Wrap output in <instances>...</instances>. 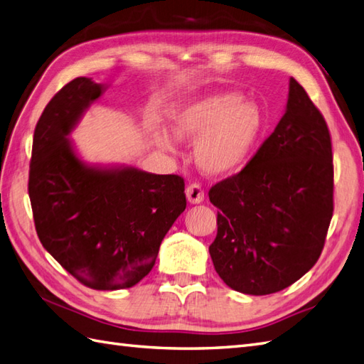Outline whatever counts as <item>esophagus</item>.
<instances>
[{
  "label": "esophagus",
  "mask_w": 364,
  "mask_h": 364,
  "mask_svg": "<svg viewBox=\"0 0 364 364\" xmlns=\"http://www.w3.org/2000/svg\"><path fill=\"white\" fill-rule=\"evenodd\" d=\"M185 194H187V199L190 203H200L205 198V194H203V190L199 183H191L185 190Z\"/></svg>",
  "instance_id": "obj_1"
}]
</instances>
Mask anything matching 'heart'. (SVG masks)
Masks as SVG:
<instances>
[{"label": "heart", "mask_w": 364, "mask_h": 364, "mask_svg": "<svg viewBox=\"0 0 364 364\" xmlns=\"http://www.w3.org/2000/svg\"><path fill=\"white\" fill-rule=\"evenodd\" d=\"M170 123L177 140H198L194 159L203 173L228 176L249 161L265 129V115L256 102L224 91L181 105L171 112ZM151 137L164 151L174 149L168 132L154 131Z\"/></svg>", "instance_id": "b5f03b06"}]
</instances>
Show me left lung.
<instances>
[{
    "mask_svg": "<svg viewBox=\"0 0 364 364\" xmlns=\"http://www.w3.org/2000/svg\"><path fill=\"white\" fill-rule=\"evenodd\" d=\"M219 208L213 265L245 295H269L314 267L333 213L329 128L304 87L290 78L286 112L252 161L211 187Z\"/></svg>",
    "mask_w": 364,
    "mask_h": 364,
    "instance_id": "1",
    "label": "left lung"
}]
</instances>
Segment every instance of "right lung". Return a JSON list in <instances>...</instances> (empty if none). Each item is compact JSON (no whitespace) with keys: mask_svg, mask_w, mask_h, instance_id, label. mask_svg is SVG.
I'll list each match as a JSON object with an SVG mask.
<instances>
[{"mask_svg":"<svg viewBox=\"0 0 364 364\" xmlns=\"http://www.w3.org/2000/svg\"><path fill=\"white\" fill-rule=\"evenodd\" d=\"M105 91L77 77L52 97L33 132L29 198L40 241L61 267L86 287L120 290L151 272L187 199L177 174L78 157L69 134Z\"/></svg>","mask_w":364,"mask_h":364,"instance_id":"right-lung-1","label":"right lung"}]
</instances>
